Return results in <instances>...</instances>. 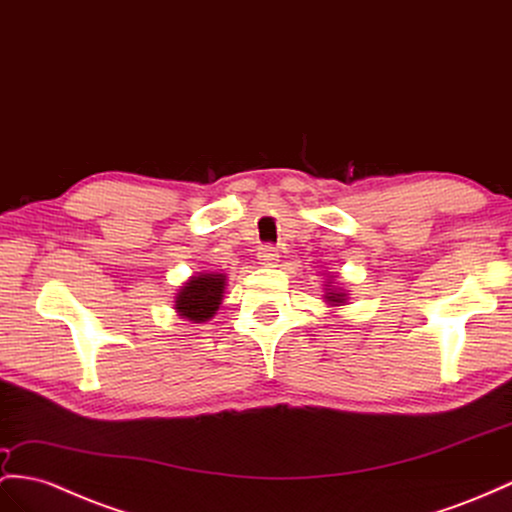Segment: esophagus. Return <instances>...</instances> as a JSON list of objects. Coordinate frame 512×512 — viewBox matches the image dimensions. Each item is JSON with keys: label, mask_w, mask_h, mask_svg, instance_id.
Masks as SVG:
<instances>
[{"label": "esophagus", "mask_w": 512, "mask_h": 512, "mask_svg": "<svg viewBox=\"0 0 512 512\" xmlns=\"http://www.w3.org/2000/svg\"><path fill=\"white\" fill-rule=\"evenodd\" d=\"M257 259H259V264H264V266H274V264H277V261H279V251H277V246L264 244V246L259 248Z\"/></svg>", "instance_id": "34e87169"}]
</instances>
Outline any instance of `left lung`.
<instances>
[{"label": "left lung", "instance_id": "1", "mask_svg": "<svg viewBox=\"0 0 512 512\" xmlns=\"http://www.w3.org/2000/svg\"><path fill=\"white\" fill-rule=\"evenodd\" d=\"M344 296H346L344 292H329V294H326V300H329V303H337L339 305V303H344V300H346Z\"/></svg>", "mask_w": 512, "mask_h": 512}]
</instances>
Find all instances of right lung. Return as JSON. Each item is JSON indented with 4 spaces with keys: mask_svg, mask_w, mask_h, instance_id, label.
I'll use <instances>...</instances> for the list:
<instances>
[{
    "mask_svg": "<svg viewBox=\"0 0 512 512\" xmlns=\"http://www.w3.org/2000/svg\"><path fill=\"white\" fill-rule=\"evenodd\" d=\"M222 287H225L222 274H199V277H192L177 294L175 309L186 320L205 322L214 316L220 305Z\"/></svg>",
    "mask_w": 512,
    "mask_h": 512,
    "instance_id": "1",
    "label": "right lung"
}]
</instances>
